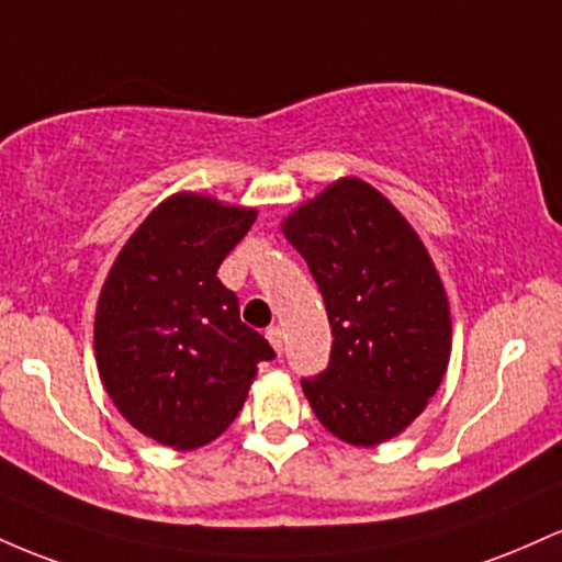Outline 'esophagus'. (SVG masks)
<instances>
[{
  "label": "esophagus",
  "instance_id": "34e87169",
  "mask_svg": "<svg viewBox=\"0 0 562 562\" xmlns=\"http://www.w3.org/2000/svg\"><path fill=\"white\" fill-rule=\"evenodd\" d=\"M265 337H268L270 348H273V350L281 356V350H283V331L279 329V326H273V329H268V334H265Z\"/></svg>",
  "mask_w": 562,
  "mask_h": 562
}]
</instances>
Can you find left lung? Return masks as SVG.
I'll use <instances>...</instances> for the list:
<instances>
[{"label": "left lung", "instance_id": "8db88e82", "mask_svg": "<svg viewBox=\"0 0 562 562\" xmlns=\"http://www.w3.org/2000/svg\"><path fill=\"white\" fill-rule=\"evenodd\" d=\"M331 324V361L302 380L313 414L358 449L393 440L438 393L451 307L419 233L374 186L339 178L281 220Z\"/></svg>", "mask_w": 562, "mask_h": 562}]
</instances>
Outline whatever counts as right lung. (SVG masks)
Here are the masks:
<instances>
[{"label":"right lung","instance_id":"1","mask_svg":"<svg viewBox=\"0 0 562 562\" xmlns=\"http://www.w3.org/2000/svg\"><path fill=\"white\" fill-rule=\"evenodd\" d=\"M255 206L178 191L137 225L94 307V363L116 412L156 443L193 451L241 412L268 339L238 318L217 268Z\"/></svg>","mask_w":562,"mask_h":562}]
</instances>
